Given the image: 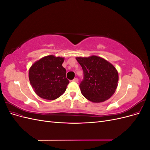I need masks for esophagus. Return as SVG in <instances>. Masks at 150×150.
I'll return each mask as SVG.
<instances>
[{
    "label": "esophagus",
    "instance_id": "esophagus-1",
    "mask_svg": "<svg viewBox=\"0 0 150 150\" xmlns=\"http://www.w3.org/2000/svg\"><path fill=\"white\" fill-rule=\"evenodd\" d=\"M74 81V82H76V83H78V78H74L73 80H72Z\"/></svg>",
    "mask_w": 150,
    "mask_h": 150
}]
</instances>
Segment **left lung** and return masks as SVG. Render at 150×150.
I'll list each match as a JSON object with an SVG mask.
<instances>
[{"mask_svg": "<svg viewBox=\"0 0 150 150\" xmlns=\"http://www.w3.org/2000/svg\"><path fill=\"white\" fill-rule=\"evenodd\" d=\"M84 72L79 88L83 96L93 103L110 99L116 91L118 72L111 63L97 56L76 57Z\"/></svg>", "mask_w": 150, "mask_h": 150, "instance_id": "obj_1", "label": "left lung"}]
</instances>
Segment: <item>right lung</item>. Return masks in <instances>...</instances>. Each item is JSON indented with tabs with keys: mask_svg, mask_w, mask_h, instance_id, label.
I'll use <instances>...</instances> for the list:
<instances>
[{
	"mask_svg": "<svg viewBox=\"0 0 150 150\" xmlns=\"http://www.w3.org/2000/svg\"><path fill=\"white\" fill-rule=\"evenodd\" d=\"M64 57L44 56L30 67L29 79L35 93L47 100H54L64 93L69 81L62 67Z\"/></svg>",
	"mask_w": 150,
	"mask_h": 150,
	"instance_id": "1",
	"label": "right lung"
}]
</instances>
